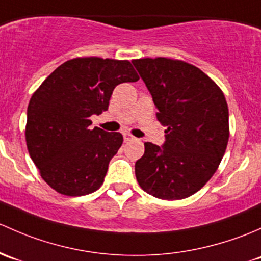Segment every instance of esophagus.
Returning a JSON list of instances; mask_svg holds the SVG:
<instances>
[{
  "mask_svg": "<svg viewBox=\"0 0 261 261\" xmlns=\"http://www.w3.org/2000/svg\"><path fill=\"white\" fill-rule=\"evenodd\" d=\"M123 138H124V142H129V141H132V139H134V137L130 136V134H128V133H124L123 134Z\"/></svg>",
  "mask_w": 261,
  "mask_h": 261,
  "instance_id": "1",
  "label": "esophagus"
}]
</instances>
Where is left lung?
<instances>
[{
	"instance_id": "8db88e82",
	"label": "left lung",
	"mask_w": 261,
	"mask_h": 261,
	"mask_svg": "<svg viewBox=\"0 0 261 261\" xmlns=\"http://www.w3.org/2000/svg\"><path fill=\"white\" fill-rule=\"evenodd\" d=\"M132 64L166 127L165 142L144 143L136 177L147 193L181 200L211 178L229 141V109L221 89L200 69L172 59H139Z\"/></svg>"
}]
</instances>
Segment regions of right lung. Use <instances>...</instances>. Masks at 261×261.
Returning <instances> with one entry per match:
<instances>
[{
    "instance_id": "obj_1",
    "label": "right lung",
    "mask_w": 261,
    "mask_h": 261,
    "mask_svg": "<svg viewBox=\"0 0 261 261\" xmlns=\"http://www.w3.org/2000/svg\"><path fill=\"white\" fill-rule=\"evenodd\" d=\"M139 76L127 60L77 58L55 69L31 96L26 144L44 181L66 196H84L103 185L123 136L95 127L91 115L109 106L113 90Z\"/></svg>"
}]
</instances>
